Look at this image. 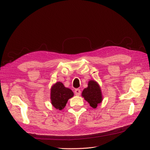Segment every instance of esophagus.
<instances>
[{
	"instance_id": "1",
	"label": "esophagus",
	"mask_w": 150,
	"mask_h": 150,
	"mask_svg": "<svg viewBox=\"0 0 150 150\" xmlns=\"http://www.w3.org/2000/svg\"><path fill=\"white\" fill-rule=\"evenodd\" d=\"M81 90L79 89H76L74 91V94L76 95V96H79L81 94Z\"/></svg>"
}]
</instances>
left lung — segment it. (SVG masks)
Wrapping results in <instances>:
<instances>
[{
  "instance_id": "obj_1",
  "label": "left lung",
  "mask_w": 150,
  "mask_h": 150,
  "mask_svg": "<svg viewBox=\"0 0 150 150\" xmlns=\"http://www.w3.org/2000/svg\"><path fill=\"white\" fill-rule=\"evenodd\" d=\"M82 96L93 108H96L102 101L101 89L96 81L93 80H91L89 82L88 88L83 90Z\"/></svg>"
}]
</instances>
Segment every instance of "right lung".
I'll return each mask as SVG.
<instances>
[{
    "label": "right lung",
    "mask_w": 150,
    "mask_h": 150,
    "mask_svg": "<svg viewBox=\"0 0 150 150\" xmlns=\"http://www.w3.org/2000/svg\"><path fill=\"white\" fill-rule=\"evenodd\" d=\"M73 96V92L70 89L65 88L61 82H57L51 88V103L57 110H62L66 106L68 99Z\"/></svg>",
    "instance_id": "right-lung-1"
}]
</instances>
